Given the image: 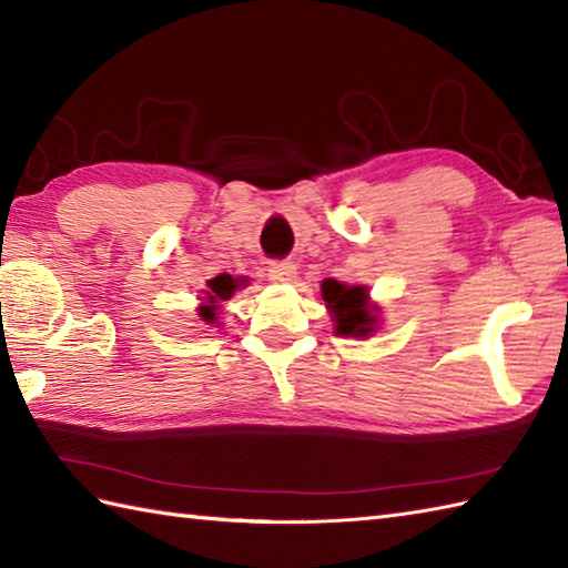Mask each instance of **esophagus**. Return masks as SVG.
<instances>
[{"mask_svg":"<svg viewBox=\"0 0 568 568\" xmlns=\"http://www.w3.org/2000/svg\"><path fill=\"white\" fill-rule=\"evenodd\" d=\"M297 265L293 261H271L268 263V277L275 283H291L295 277Z\"/></svg>","mask_w":568,"mask_h":568,"instance_id":"esophagus-1","label":"esophagus"}]
</instances>
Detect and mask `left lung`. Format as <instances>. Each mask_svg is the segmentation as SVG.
Instances as JSON below:
<instances>
[{
	"instance_id": "8db88e82",
	"label": "left lung",
	"mask_w": 568,
	"mask_h": 568,
	"mask_svg": "<svg viewBox=\"0 0 568 568\" xmlns=\"http://www.w3.org/2000/svg\"><path fill=\"white\" fill-rule=\"evenodd\" d=\"M324 303L332 310L336 322V334L339 336H368L376 332L378 315L368 307V293L364 285H344L339 281L322 283Z\"/></svg>"
}]
</instances>
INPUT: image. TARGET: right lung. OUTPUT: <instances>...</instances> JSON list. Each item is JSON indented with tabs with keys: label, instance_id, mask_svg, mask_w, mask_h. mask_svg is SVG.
I'll use <instances>...</instances> for the list:
<instances>
[{
	"label": "right lung",
	"instance_id": "obj_1",
	"mask_svg": "<svg viewBox=\"0 0 568 568\" xmlns=\"http://www.w3.org/2000/svg\"><path fill=\"white\" fill-rule=\"evenodd\" d=\"M207 285H210V291H207V303H210V305H202V307H200V317H202L204 322L214 324V322H216V305H214V303H220V300H229V297H232L234 291L239 287V283L234 281L232 275L222 273V275L212 277V281H207Z\"/></svg>",
	"mask_w": 568,
	"mask_h": 568
}]
</instances>
